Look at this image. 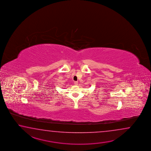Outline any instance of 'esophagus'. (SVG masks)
<instances>
[{"label":"esophagus","instance_id":"1","mask_svg":"<svg viewBox=\"0 0 151 151\" xmlns=\"http://www.w3.org/2000/svg\"><path fill=\"white\" fill-rule=\"evenodd\" d=\"M74 84L75 85H78V81H74Z\"/></svg>","mask_w":151,"mask_h":151}]
</instances>
